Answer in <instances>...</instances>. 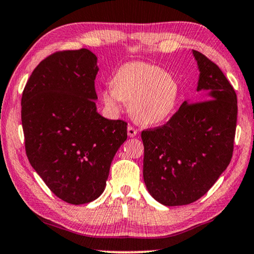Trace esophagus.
<instances>
[{"instance_id": "esophagus-1", "label": "esophagus", "mask_w": 254, "mask_h": 254, "mask_svg": "<svg viewBox=\"0 0 254 254\" xmlns=\"http://www.w3.org/2000/svg\"><path fill=\"white\" fill-rule=\"evenodd\" d=\"M127 134L129 137H135V136L137 135V130H136L133 126H130L129 125V126L127 127Z\"/></svg>"}]
</instances>
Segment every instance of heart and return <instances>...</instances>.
Returning a JSON list of instances; mask_svg holds the SVG:
<instances>
[{
    "label": "heart",
    "instance_id": "obj_1",
    "mask_svg": "<svg viewBox=\"0 0 254 254\" xmlns=\"http://www.w3.org/2000/svg\"><path fill=\"white\" fill-rule=\"evenodd\" d=\"M181 88L176 78L156 65L131 62L115 73L111 88L101 91L103 104L110 112H118L121 102L135 121L154 126L167 120L178 104Z\"/></svg>",
    "mask_w": 254,
    "mask_h": 254
}]
</instances>
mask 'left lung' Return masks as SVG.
<instances>
[{"mask_svg": "<svg viewBox=\"0 0 254 254\" xmlns=\"http://www.w3.org/2000/svg\"><path fill=\"white\" fill-rule=\"evenodd\" d=\"M203 101L183 102L163 126L142 131L143 179L150 194L166 206L203 197L229 165L234 151L237 96L221 69L192 50Z\"/></svg>", "mask_w": 254, "mask_h": 254, "instance_id": "obj_1", "label": "left lung"}]
</instances>
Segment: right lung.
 <instances>
[{"label": "right lung", "instance_id": "right-lung-1", "mask_svg": "<svg viewBox=\"0 0 254 254\" xmlns=\"http://www.w3.org/2000/svg\"><path fill=\"white\" fill-rule=\"evenodd\" d=\"M97 57L88 49L57 51L29 76L21 124L29 164L68 204L90 203L105 189L127 123L97 112Z\"/></svg>", "mask_w": 254, "mask_h": 254}]
</instances>
